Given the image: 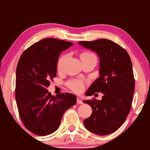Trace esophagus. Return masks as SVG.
Here are the masks:
<instances>
[{
	"instance_id": "esophagus-1",
	"label": "esophagus",
	"mask_w": 150,
	"mask_h": 150,
	"mask_svg": "<svg viewBox=\"0 0 150 150\" xmlns=\"http://www.w3.org/2000/svg\"><path fill=\"white\" fill-rule=\"evenodd\" d=\"M77 103H78V104H79V105L83 104V101H82L79 98H77Z\"/></svg>"
}]
</instances>
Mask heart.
<instances>
[{"label": "heart", "mask_w": 150, "mask_h": 150, "mask_svg": "<svg viewBox=\"0 0 150 150\" xmlns=\"http://www.w3.org/2000/svg\"><path fill=\"white\" fill-rule=\"evenodd\" d=\"M94 55L93 54L90 53V52H85V53L82 54L81 57H83V56H92ZM67 59V56L66 55H63L59 58L58 62V69H61L64 66V64L65 62V60ZM69 87L71 90H73V91H75L76 92H81V91H83L84 86H83V83L82 82L81 80H73L69 82Z\"/></svg>", "instance_id": "heart-1"}]
</instances>
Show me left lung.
<instances>
[{
  "mask_svg": "<svg viewBox=\"0 0 150 150\" xmlns=\"http://www.w3.org/2000/svg\"><path fill=\"white\" fill-rule=\"evenodd\" d=\"M78 43L95 52L100 60V77L92 83L86 95L92 96L96 92L103 94L101 100L83 101L92 109V115L83 120L84 126L98 135L111 134L123 124L131 108L134 91L131 60L124 48L110 40L102 39Z\"/></svg>",
  "mask_w": 150,
  "mask_h": 150,
  "instance_id": "8db88e82",
  "label": "left lung"
}]
</instances>
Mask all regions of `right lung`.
I'll return each instance as SVG.
<instances>
[{
    "label": "right lung",
    "instance_id": "1",
    "mask_svg": "<svg viewBox=\"0 0 150 150\" xmlns=\"http://www.w3.org/2000/svg\"><path fill=\"white\" fill-rule=\"evenodd\" d=\"M73 45L60 39H43L28 47L18 61L16 98L19 114L25 127L37 135L56 131L65 111L77 102L74 94L55 96L47 90L56 76L60 53Z\"/></svg>",
    "mask_w": 150,
    "mask_h": 150
}]
</instances>
